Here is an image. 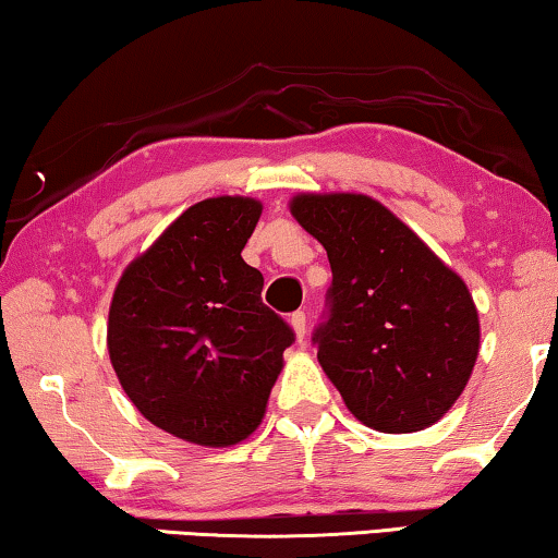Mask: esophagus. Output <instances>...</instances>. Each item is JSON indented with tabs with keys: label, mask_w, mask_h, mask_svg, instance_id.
<instances>
[{
	"label": "esophagus",
	"mask_w": 558,
	"mask_h": 558,
	"mask_svg": "<svg viewBox=\"0 0 558 558\" xmlns=\"http://www.w3.org/2000/svg\"><path fill=\"white\" fill-rule=\"evenodd\" d=\"M289 322H292L296 339H299V342H302L304 335H306V314L304 312H294L292 317H289Z\"/></svg>",
	"instance_id": "obj_1"
}]
</instances>
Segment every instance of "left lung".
Segmentation results:
<instances>
[{
	"instance_id": "obj_1",
	"label": "left lung",
	"mask_w": 558,
	"mask_h": 558,
	"mask_svg": "<svg viewBox=\"0 0 558 558\" xmlns=\"http://www.w3.org/2000/svg\"><path fill=\"white\" fill-rule=\"evenodd\" d=\"M289 208L332 266L312 342L344 405L379 433L438 423L478 357V312L465 281L362 193H302Z\"/></svg>"
}]
</instances>
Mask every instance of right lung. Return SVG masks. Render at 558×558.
Masks as SVG:
<instances>
[{
	"label": "right lung",
	"instance_id": "obj_1",
	"mask_svg": "<svg viewBox=\"0 0 558 558\" xmlns=\"http://www.w3.org/2000/svg\"><path fill=\"white\" fill-rule=\"evenodd\" d=\"M262 216L244 196L183 211L120 277L108 352L145 420L196 446H236L259 427L294 342L262 302L264 277L241 259Z\"/></svg>",
	"mask_w": 558,
	"mask_h": 558
}]
</instances>
